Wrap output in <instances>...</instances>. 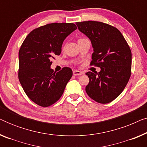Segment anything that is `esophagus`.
<instances>
[{
    "mask_svg": "<svg viewBox=\"0 0 147 147\" xmlns=\"http://www.w3.org/2000/svg\"><path fill=\"white\" fill-rule=\"evenodd\" d=\"M73 74L74 76H80L83 74V73L81 71H78V70H74L73 71Z\"/></svg>",
    "mask_w": 147,
    "mask_h": 147,
    "instance_id": "34e87169",
    "label": "esophagus"
}]
</instances>
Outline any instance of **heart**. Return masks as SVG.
Instances as JSON below:
<instances>
[{"label":"heart","instance_id":"1","mask_svg":"<svg viewBox=\"0 0 147 147\" xmlns=\"http://www.w3.org/2000/svg\"><path fill=\"white\" fill-rule=\"evenodd\" d=\"M84 39H80L79 40H78V41H82V40H84Z\"/></svg>","mask_w":147,"mask_h":147}]
</instances>
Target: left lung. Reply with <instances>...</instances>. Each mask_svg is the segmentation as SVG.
Listing matches in <instances>:
<instances>
[{"mask_svg":"<svg viewBox=\"0 0 147 147\" xmlns=\"http://www.w3.org/2000/svg\"><path fill=\"white\" fill-rule=\"evenodd\" d=\"M80 32L91 41L94 53L91 65L100 72L89 71L86 92L92 99L107 104L116 99L126 87L131 74L132 53L119 30L98 21L76 23Z\"/></svg>","mask_w":147,"mask_h":147,"instance_id":"8db88e82","label":"left lung"}]
</instances>
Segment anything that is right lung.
Here are the masks:
<instances>
[{
  "label": "right lung",
  "mask_w": 147,
  "mask_h": 147,
  "mask_svg": "<svg viewBox=\"0 0 147 147\" xmlns=\"http://www.w3.org/2000/svg\"><path fill=\"white\" fill-rule=\"evenodd\" d=\"M77 29L74 23H51L34 29L19 52V80L27 96L43 107L55 103L63 94L73 72L65 67L51 68L52 58L59 55L65 38Z\"/></svg>",
  "instance_id": "add662e5"
}]
</instances>
